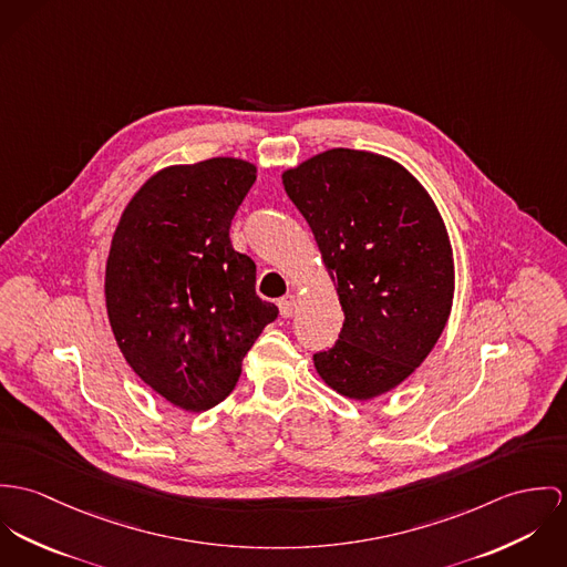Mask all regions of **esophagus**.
<instances>
[{
  "instance_id": "34e87169",
  "label": "esophagus",
  "mask_w": 567,
  "mask_h": 567,
  "mask_svg": "<svg viewBox=\"0 0 567 567\" xmlns=\"http://www.w3.org/2000/svg\"><path fill=\"white\" fill-rule=\"evenodd\" d=\"M296 305H298V298H296V296H285V298H280V300H278L280 315H282V317H291V315L296 313Z\"/></svg>"
}]
</instances>
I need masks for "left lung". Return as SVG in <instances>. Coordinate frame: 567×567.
I'll return each mask as SVG.
<instances>
[{"instance_id":"1","label":"left lung","mask_w":567,"mask_h":567,"mask_svg":"<svg viewBox=\"0 0 567 567\" xmlns=\"http://www.w3.org/2000/svg\"><path fill=\"white\" fill-rule=\"evenodd\" d=\"M337 287L343 328L313 357L337 393L372 400L435 348L454 296V260L440 210L395 161L334 147L282 174Z\"/></svg>"}]
</instances>
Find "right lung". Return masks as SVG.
Listing matches in <instances>:
<instances>
[{
	"label": "right lung",
	"instance_id": "1",
	"mask_svg": "<svg viewBox=\"0 0 567 567\" xmlns=\"http://www.w3.org/2000/svg\"><path fill=\"white\" fill-rule=\"evenodd\" d=\"M256 181L241 158L154 174L117 224L106 260V311L127 365L167 402L199 413L230 395L278 307L256 296V265L230 244Z\"/></svg>",
	"mask_w": 567,
	"mask_h": 567
}]
</instances>
